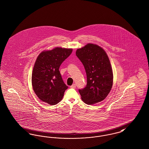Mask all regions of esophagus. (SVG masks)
<instances>
[{
    "label": "esophagus",
    "mask_w": 149,
    "mask_h": 149,
    "mask_svg": "<svg viewBox=\"0 0 149 149\" xmlns=\"http://www.w3.org/2000/svg\"><path fill=\"white\" fill-rule=\"evenodd\" d=\"M70 88H74V89H75V88H76V85H75V84H73L72 86H70Z\"/></svg>",
    "instance_id": "obj_1"
}]
</instances>
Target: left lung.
<instances>
[{
    "label": "left lung",
    "mask_w": 149,
    "mask_h": 149,
    "mask_svg": "<svg viewBox=\"0 0 149 149\" xmlns=\"http://www.w3.org/2000/svg\"><path fill=\"white\" fill-rule=\"evenodd\" d=\"M76 55L87 74L86 87L79 89L82 100L88 105L103 101L110 93L113 83V70L106 53L101 47L89 43L78 49Z\"/></svg>",
    "instance_id": "1"
}]
</instances>
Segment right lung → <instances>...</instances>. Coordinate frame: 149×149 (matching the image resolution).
I'll return each mask as SVG.
<instances>
[{"instance_id":"1","label":"right lung","mask_w":149,"mask_h":149,"mask_svg":"<svg viewBox=\"0 0 149 149\" xmlns=\"http://www.w3.org/2000/svg\"><path fill=\"white\" fill-rule=\"evenodd\" d=\"M72 51L71 48L56 47L43 51L36 60L31 77L33 88L38 97L49 105H56L61 101L68 88L59 68Z\"/></svg>"}]
</instances>
